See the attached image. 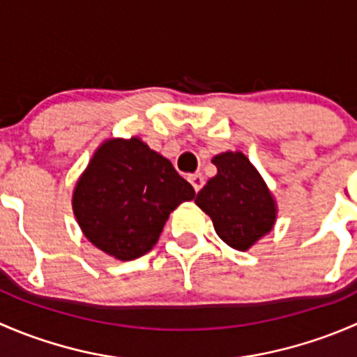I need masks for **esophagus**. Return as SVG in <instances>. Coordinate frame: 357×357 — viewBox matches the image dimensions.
Returning a JSON list of instances; mask_svg holds the SVG:
<instances>
[{
    "label": "esophagus",
    "mask_w": 357,
    "mask_h": 357,
    "mask_svg": "<svg viewBox=\"0 0 357 357\" xmlns=\"http://www.w3.org/2000/svg\"><path fill=\"white\" fill-rule=\"evenodd\" d=\"M190 183H192L193 185V188H195V192H200V188L202 186H204V176L200 174V172H197V174H192L190 176Z\"/></svg>",
    "instance_id": "esophagus-1"
}]
</instances>
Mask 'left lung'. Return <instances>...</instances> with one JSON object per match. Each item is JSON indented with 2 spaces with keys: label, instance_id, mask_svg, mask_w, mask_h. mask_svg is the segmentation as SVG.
Segmentation results:
<instances>
[{
  "label": "left lung",
  "instance_id": "obj_1",
  "mask_svg": "<svg viewBox=\"0 0 357 357\" xmlns=\"http://www.w3.org/2000/svg\"><path fill=\"white\" fill-rule=\"evenodd\" d=\"M212 164L218 174L200 190L195 204L211 215L222 242L236 250H247L271 231L276 219L275 200L243 153H219Z\"/></svg>",
  "mask_w": 357,
  "mask_h": 357
}]
</instances>
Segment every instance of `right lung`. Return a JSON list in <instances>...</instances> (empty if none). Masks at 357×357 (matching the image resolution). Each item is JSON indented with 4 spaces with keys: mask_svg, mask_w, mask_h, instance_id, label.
<instances>
[{
    "mask_svg": "<svg viewBox=\"0 0 357 357\" xmlns=\"http://www.w3.org/2000/svg\"><path fill=\"white\" fill-rule=\"evenodd\" d=\"M195 190L138 138L109 139L75 185L72 207L86 238L131 261L155 245L169 214Z\"/></svg>",
    "mask_w": 357,
    "mask_h": 357,
    "instance_id": "1",
    "label": "right lung"
}]
</instances>
